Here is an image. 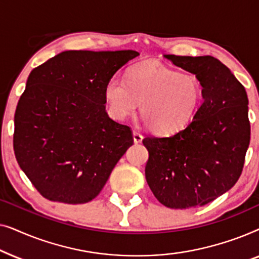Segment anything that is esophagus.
I'll list each match as a JSON object with an SVG mask.
<instances>
[{"mask_svg": "<svg viewBox=\"0 0 259 259\" xmlns=\"http://www.w3.org/2000/svg\"><path fill=\"white\" fill-rule=\"evenodd\" d=\"M143 134H141L140 132H138V131H133V140L134 143L136 144H139L143 141Z\"/></svg>", "mask_w": 259, "mask_h": 259, "instance_id": "34e87169", "label": "esophagus"}]
</instances>
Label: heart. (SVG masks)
<instances>
[{
  "mask_svg": "<svg viewBox=\"0 0 259 259\" xmlns=\"http://www.w3.org/2000/svg\"><path fill=\"white\" fill-rule=\"evenodd\" d=\"M203 97V86L196 75L147 62L132 67L127 80L112 77L105 87L112 116L125 119L141 104L146 125L165 134L185 128L196 116Z\"/></svg>",
  "mask_w": 259,
  "mask_h": 259,
  "instance_id": "b5f03b06",
  "label": "heart"
}]
</instances>
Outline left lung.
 <instances>
[{"label": "left lung", "instance_id": "1", "mask_svg": "<svg viewBox=\"0 0 259 259\" xmlns=\"http://www.w3.org/2000/svg\"><path fill=\"white\" fill-rule=\"evenodd\" d=\"M201 82L203 104L185 128L147 136L145 176L154 197L169 208L203 206L229 191L242 175L250 144L245 88L213 56L165 55Z\"/></svg>", "mask_w": 259, "mask_h": 259}]
</instances>
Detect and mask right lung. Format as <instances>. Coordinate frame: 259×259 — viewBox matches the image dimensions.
<instances>
[{
	"instance_id": "1",
	"label": "right lung",
	"mask_w": 259,
	"mask_h": 259,
	"mask_svg": "<svg viewBox=\"0 0 259 259\" xmlns=\"http://www.w3.org/2000/svg\"><path fill=\"white\" fill-rule=\"evenodd\" d=\"M134 51H67L31 70L15 111L14 152L46 199L84 204L133 145L106 112L105 87Z\"/></svg>"
}]
</instances>
